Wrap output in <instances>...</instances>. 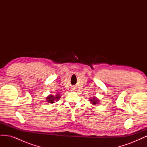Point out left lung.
Wrapping results in <instances>:
<instances>
[{
    "label": "left lung",
    "mask_w": 147,
    "mask_h": 147,
    "mask_svg": "<svg viewBox=\"0 0 147 147\" xmlns=\"http://www.w3.org/2000/svg\"><path fill=\"white\" fill-rule=\"evenodd\" d=\"M90 100V103H91L93 105H96L97 104H99V99H97L96 97H92V98H90V99H89Z\"/></svg>",
    "instance_id": "left-lung-1"
}]
</instances>
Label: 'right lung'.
I'll list each match as a JSON object with an SVG mask.
<instances>
[{"instance_id": "right-lung-1", "label": "right lung", "mask_w": 147, "mask_h": 147, "mask_svg": "<svg viewBox=\"0 0 147 147\" xmlns=\"http://www.w3.org/2000/svg\"><path fill=\"white\" fill-rule=\"evenodd\" d=\"M60 97H61L60 94L58 93V94H56L55 96H53L52 94H50L47 97L46 99H47V100L48 103L51 104V103H55V102H57V100H59V99H60Z\"/></svg>"}]
</instances>
